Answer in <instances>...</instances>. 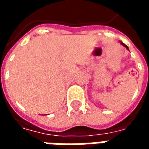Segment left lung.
Returning a JSON list of instances; mask_svg holds the SVG:
<instances>
[{
    "instance_id": "left-lung-1",
    "label": "left lung",
    "mask_w": 149,
    "mask_h": 149,
    "mask_svg": "<svg viewBox=\"0 0 149 149\" xmlns=\"http://www.w3.org/2000/svg\"><path fill=\"white\" fill-rule=\"evenodd\" d=\"M120 44H121L122 45L124 46V47H125V48H126V49H128V46H127V45H125V44H124V43H123V42H120Z\"/></svg>"
}]
</instances>
